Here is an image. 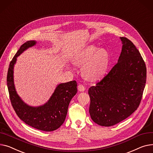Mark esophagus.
<instances>
[{
	"label": "esophagus",
	"instance_id": "obj_1",
	"mask_svg": "<svg viewBox=\"0 0 153 153\" xmlns=\"http://www.w3.org/2000/svg\"><path fill=\"white\" fill-rule=\"evenodd\" d=\"M78 89L79 91H84L85 90V88L83 85H79L78 86Z\"/></svg>",
	"mask_w": 153,
	"mask_h": 153
}]
</instances>
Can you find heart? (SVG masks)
<instances>
[{"label":"heart","instance_id":"obj_1","mask_svg":"<svg viewBox=\"0 0 153 153\" xmlns=\"http://www.w3.org/2000/svg\"><path fill=\"white\" fill-rule=\"evenodd\" d=\"M76 65L83 66V76L91 82L100 80L105 75L109 65V52L104 48L90 45L85 48L75 59Z\"/></svg>","mask_w":153,"mask_h":153}]
</instances>
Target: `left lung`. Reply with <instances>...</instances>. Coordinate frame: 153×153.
<instances>
[{"instance_id": "1", "label": "left lung", "mask_w": 153, "mask_h": 153, "mask_svg": "<svg viewBox=\"0 0 153 153\" xmlns=\"http://www.w3.org/2000/svg\"><path fill=\"white\" fill-rule=\"evenodd\" d=\"M115 64L95 86L89 88V112L97 124L110 127L127 119L138 107L146 81V67L140 52L126 38Z\"/></svg>"}]
</instances>
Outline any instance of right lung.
<instances>
[{"mask_svg":"<svg viewBox=\"0 0 153 153\" xmlns=\"http://www.w3.org/2000/svg\"><path fill=\"white\" fill-rule=\"evenodd\" d=\"M36 41L24 43L10 62L7 73V86L13 109L19 117L26 124L44 131L59 128L64 122L69 103L77 93L76 81H70L58 85L49 100L40 106H31L26 104L17 94L14 85L13 69L17 57L25 51L36 44Z\"/></svg>","mask_w":153,"mask_h":153,"instance_id":"add662e5","label":"right lung"}]
</instances>
